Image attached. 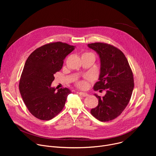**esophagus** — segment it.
<instances>
[{
  "instance_id": "esophagus-1",
  "label": "esophagus",
  "mask_w": 156,
  "mask_h": 156,
  "mask_svg": "<svg viewBox=\"0 0 156 156\" xmlns=\"http://www.w3.org/2000/svg\"><path fill=\"white\" fill-rule=\"evenodd\" d=\"M79 94H80L81 96L83 97V98L87 97V96H88V94H87V93H82V92H80V93H79Z\"/></svg>"
}]
</instances>
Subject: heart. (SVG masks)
Segmentation results:
<instances>
[{
	"instance_id": "obj_1",
	"label": "heart",
	"mask_w": 156,
	"mask_h": 156,
	"mask_svg": "<svg viewBox=\"0 0 156 156\" xmlns=\"http://www.w3.org/2000/svg\"><path fill=\"white\" fill-rule=\"evenodd\" d=\"M84 54H92V53L86 52V53H84ZM86 78L87 80H91V78L90 76H86ZM77 85H78V86L80 87H84L86 86V83L84 81H78V82L77 83Z\"/></svg>"
}]
</instances>
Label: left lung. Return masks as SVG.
<instances>
[{"mask_svg":"<svg viewBox=\"0 0 156 156\" xmlns=\"http://www.w3.org/2000/svg\"><path fill=\"white\" fill-rule=\"evenodd\" d=\"M88 47L98 52L101 59L99 81L94 91L106 90L99 99L96 107L91 114L101 122H108L119 117L125 110L131 99L134 79L131 69L124 54L117 48L104 42L88 44Z\"/></svg>","mask_w":156,"mask_h":156,"instance_id":"8db88e82","label":"left lung"}]
</instances>
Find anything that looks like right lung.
<instances>
[{
	"label": "right lung",
	"instance_id": "right-lung-1",
	"mask_svg": "<svg viewBox=\"0 0 156 156\" xmlns=\"http://www.w3.org/2000/svg\"><path fill=\"white\" fill-rule=\"evenodd\" d=\"M74 49L65 42H50L37 48L27 58L19 90L28 110L36 118L51 120L63 108L71 91L66 87L56 91L51 84L54 74L62 69L65 58Z\"/></svg>",
	"mask_w": 156,
	"mask_h": 156
}]
</instances>
